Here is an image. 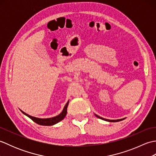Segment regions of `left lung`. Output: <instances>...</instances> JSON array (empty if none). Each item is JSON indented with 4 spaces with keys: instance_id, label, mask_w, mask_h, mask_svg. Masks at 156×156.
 Wrapping results in <instances>:
<instances>
[{
    "instance_id": "obj_1",
    "label": "left lung",
    "mask_w": 156,
    "mask_h": 156,
    "mask_svg": "<svg viewBox=\"0 0 156 156\" xmlns=\"http://www.w3.org/2000/svg\"><path fill=\"white\" fill-rule=\"evenodd\" d=\"M94 115L96 116V117H98V118H99V119H102V120L106 121H108V122H119V121H121L124 120V119H125V118H123V119H115V120H111V119H104V118H102V117H100V116H98V115H96V114H94Z\"/></svg>"
}]
</instances>
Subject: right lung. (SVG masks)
Returning <instances> with one entry per match:
<instances>
[{
	"mask_svg": "<svg viewBox=\"0 0 156 156\" xmlns=\"http://www.w3.org/2000/svg\"><path fill=\"white\" fill-rule=\"evenodd\" d=\"M69 104V101L67 102V103L64 106V108H63L62 111L61 112V113H59L58 115L55 116V117H51V118H46V119H41V118H37V117H33V116L29 115L27 113H25V112H23V111H21L23 114L27 116L29 118H30L31 120L34 121L36 123H37L40 125H44V126H51V125H54L56 123H58L59 121H61L63 120L66 117V114H67V108Z\"/></svg>",
	"mask_w": 156,
	"mask_h": 156,
	"instance_id": "obj_1",
	"label": "right lung"
}]
</instances>
